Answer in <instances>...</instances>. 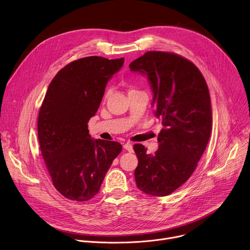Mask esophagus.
Instances as JSON below:
<instances>
[{
	"label": "esophagus",
	"instance_id": "1",
	"mask_svg": "<svg viewBox=\"0 0 250 250\" xmlns=\"http://www.w3.org/2000/svg\"><path fill=\"white\" fill-rule=\"evenodd\" d=\"M124 148H125L126 151H128V152H132V151H133L132 145H131L129 142H127V143L124 144Z\"/></svg>",
	"mask_w": 250,
	"mask_h": 250
}]
</instances>
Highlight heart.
<instances>
[{
    "mask_svg": "<svg viewBox=\"0 0 250 250\" xmlns=\"http://www.w3.org/2000/svg\"><path fill=\"white\" fill-rule=\"evenodd\" d=\"M110 93H111V89H107L106 91H105V93H104V96H103V99L104 100H106L108 97H109V95H110Z\"/></svg>",
    "mask_w": 250,
    "mask_h": 250,
    "instance_id": "obj_1",
    "label": "heart"
}]
</instances>
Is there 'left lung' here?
<instances>
[{
  "instance_id": "obj_1",
  "label": "left lung",
  "mask_w": 250,
  "mask_h": 250,
  "mask_svg": "<svg viewBox=\"0 0 250 250\" xmlns=\"http://www.w3.org/2000/svg\"><path fill=\"white\" fill-rule=\"evenodd\" d=\"M129 67L147 75L163 125L155 154L133 145L136 186L152 196L169 195L190 178L208 144L212 110L207 83L192 62L171 52H146Z\"/></svg>"
}]
</instances>
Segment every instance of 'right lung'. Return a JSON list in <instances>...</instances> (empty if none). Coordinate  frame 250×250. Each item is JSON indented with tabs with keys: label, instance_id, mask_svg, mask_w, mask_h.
Here are the masks:
<instances>
[{
	"label": "right lung",
	"instance_id": "obj_1",
	"mask_svg": "<svg viewBox=\"0 0 250 250\" xmlns=\"http://www.w3.org/2000/svg\"><path fill=\"white\" fill-rule=\"evenodd\" d=\"M124 61L78 59L62 67L48 87L38 115V140L53 185L65 198L79 202L93 198L122 151L117 141L93 140L87 124Z\"/></svg>",
	"mask_w": 250,
	"mask_h": 250
}]
</instances>
